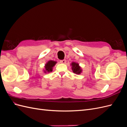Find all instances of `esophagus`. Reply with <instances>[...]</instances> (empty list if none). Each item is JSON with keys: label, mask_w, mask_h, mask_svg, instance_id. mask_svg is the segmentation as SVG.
I'll list each match as a JSON object with an SVG mask.
<instances>
[{"label": "esophagus", "mask_w": 127, "mask_h": 127, "mask_svg": "<svg viewBox=\"0 0 127 127\" xmlns=\"http://www.w3.org/2000/svg\"><path fill=\"white\" fill-rule=\"evenodd\" d=\"M60 62L61 63H62V64H66V59L61 60H60Z\"/></svg>", "instance_id": "esophagus-1"}]
</instances>
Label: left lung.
Here are the masks:
<instances>
[{
  "label": "left lung",
  "mask_w": 127,
  "mask_h": 127,
  "mask_svg": "<svg viewBox=\"0 0 127 127\" xmlns=\"http://www.w3.org/2000/svg\"><path fill=\"white\" fill-rule=\"evenodd\" d=\"M72 70L74 73L77 74H80V72H82V69L79 66V64L76 63H72Z\"/></svg>",
  "instance_id": "obj_1"
}]
</instances>
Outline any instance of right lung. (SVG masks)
<instances>
[{"mask_svg": "<svg viewBox=\"0 0 127 127\" xmlns=\"http://www.w3.org/2000/svg\"><path fill=\"white\" fill-rule=\"evenodd\" d=\"M56 63L57 62H56V61H52V60L48 61V62L47 63V64H45V69L44 70V72H51L52 71L53 67L55 66Z\"/></svg>", "mask_w": 127, "mask_h": 127, "instance_id": "right-lung-1", "label": "right lung"}]
</instances>
